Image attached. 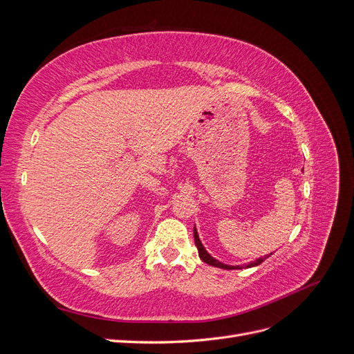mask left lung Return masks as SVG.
Masks as SVG:
<instances>
[{
    "label": "left lung",
    "mask_w": 354,
    "mask_h": 354,
    "mask_svg": "<svg viewBox=\"0 0 354 354\" xmlns=\"http://www.w3.org/2000/svg\"><path fill=\"white\" fill-rule=\"evenodd\" d=\"M194 238H195V245H196V248H198V252H199L201 260H202L203 263L209 264V266L220 267V269H226V270H236V269H242V267H245V269H248V267H255V266L261 264V263L267 259V257H270V255H272V254H269V255L260 257V259H257L255 261H251V263L245 264V266H229V264H224V263H221V261H218V260L214 259V257H211V255L208 254V251H207L205 248H203V245H202V242H201V239H199V234H198L196 226L194 227Z\"/></svg>",
    "instance_id": "left-lung-1"
}]
</instances>
